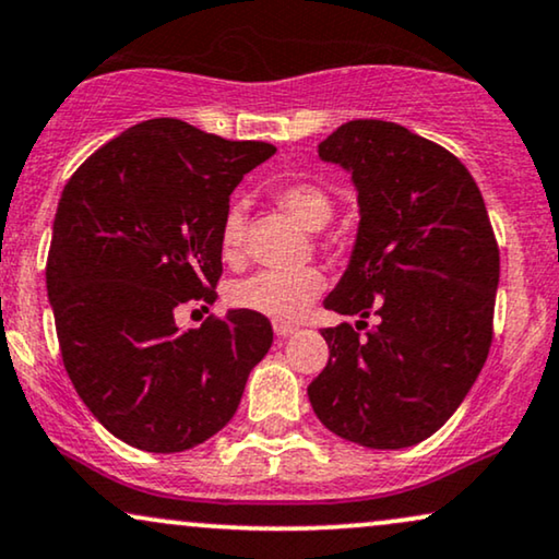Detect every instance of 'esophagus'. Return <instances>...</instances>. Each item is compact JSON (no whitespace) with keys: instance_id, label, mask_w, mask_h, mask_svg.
Here are the masks:
<instances>
[{"instance_id":"34e87169","label":"esophagus","mask_w":559,"mask_h":559,"mask_svg":"<svg viewBox=\"0 0 559 559\" xmlns=\"http://www.w3.org/2000/svg\"><path fill=\"white\" fill-rule=\"evenodd\" d=\"M273 332L278 337H288V335H294L296 328H294V324H288V322H273Z\"/></svg>"}]
</instances>
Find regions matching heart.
Returning <instances> with one entry per match:
<instances>
[{
    "mask_svg": "<svg viewBox=\"0 0 559 559\" xmlns=\"http://www.w3.org/2000/svg\"><path fill=\"white\" fill-rule=\"evenodd\" d=\"M275 203L292 214L301 227L322 229L332 218L335 203L322 186L309 180L286 182L275 190ZM218 250L229 265L242 260L245 250V218L237 209L227 211L218 231ZM324 288V275L317 267H299V271H263L250 275L231 286L229 301L245 312H255L271 320L288 322L304 314Z\"/></svg>",
    "mask_w": 559,
    "mask_h": 559,
    "instance_id": "1",
    "label": "heart"
}]
</instances>
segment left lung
Listing matches in <instances>:
<instances>
[{"instance_id":"8db88e82","label":"left lung","mask_w":559,"mask_h":559,"mask_svg":"<svg viewBox=\"0 0 559 559\" xmlns=\"http://www.w3.org/2000/svg\"><path fill=\"white\" fill-rule=\"evenodd\" d=\"M358 190L348 271L324 299L379 322L324 328L330 361L309 384L317 418L366 449L426 441L462 405L492 343L500 252L469 169L390 121H348L320 144ZM356 324V328H358Z\"/></svg>"}]
</instances>
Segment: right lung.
<instances>
[{
  "instance_id": "right-lung-1",
  "label": "right lung",
  "mask_w": 559,
  "mask_h": 559,
  "mask_svg": "<svg viewBox=\"0 0 559 559\" xmlns=\"http://www.w3.org/2000/svg\"><path fill=\"white\" fill-rule=\"evenodd\" d=\"M273 154L152 118L63 186L46 265L61 358L90 413L129 447L175 454L218 433L271 348L263 314L231 309L180 330L175 312L216 299L229 195Z\"/></svg>"
}]
</instances>
